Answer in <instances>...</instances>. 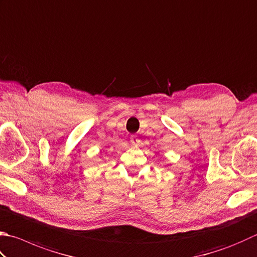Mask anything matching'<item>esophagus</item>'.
Segmentation results:
<instances>
[{"instance_id": "1", "label": "esophagus", "mask_w": 257, "mask_h": 257, "mask_svg": "<svg viewBox=\"0 0 257 257\" xmlns=\"http://www.w3.org/2000/svg\"><path fill=\"white\" fill-rule=\"evenodd\" d=\"M130 141H131V143L135 145V144H138L140 142V139L137 137V135H132V137H131V139H130Z\"/></svg>"}]
</instances>
